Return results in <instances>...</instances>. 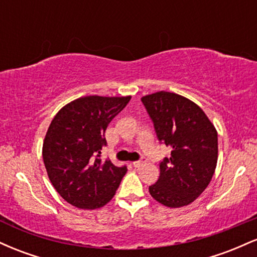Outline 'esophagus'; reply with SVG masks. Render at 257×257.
Segmentation results:
<instances>
[{"label": "esophagus", "mask_w": 257, "mask_h": 257, "mask_svg": "<svg viewBox=\"0 0 257 257\" xmlns=\"http://www.w3.org/2000/svg\"><path fill=\"white\" fill-rule=\"evenodd\" d=\"M133 166H134L135 168H140L143 166H145L146 164V159H141V161H137V162H133Z\"/></svg>", "instance_id": "1"}]
</instances>
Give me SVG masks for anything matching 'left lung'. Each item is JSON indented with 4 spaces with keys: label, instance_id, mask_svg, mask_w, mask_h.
I'll use <instances>...</instances> for the list:
<instances>
[{
    "label": "left lung",
    "instance_id": "obj_1",
    "mask_svg": "<svg viewBox=\"0 0 257 257\" xmlns=\"http://www.w3.org/2000/svg\"><path fill=\"white\" fill-rule=\"evenodd\" d=\"M153 120L158 140L172 149L159 164V178L149 192L168 208L194 202L210 184L217 164V132L192 100L157 91L141 98Z\"/></svg>",
    "mask_w": 257,
    "mask_h": 257
}]
</instances>
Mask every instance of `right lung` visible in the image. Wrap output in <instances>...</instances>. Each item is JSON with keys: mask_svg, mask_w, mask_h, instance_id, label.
I'll use <instances>...</instances> for the list:
<instances>
[{"mask_svg": "<svg viewBox=\"0 0 257 257\" xmlns=\"http://www.w3.org/2000/svg\"><path fill=\"white\" fill-rule=\"evenodd\" d=\"M131 99L83 96L61 107L52 119L43 140L44 167L57 192L76 208L106 205L125 175L126 167L102 161L100 153L106 128Z\"/></svg>", "mask_w": 257, "mask_h": 257, "instance_id": "right-lung-1", "label": "right lung"}]
</instances>
